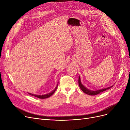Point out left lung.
I'll list each match as a JSON object with an SVG mask.
<instances>
[{
    "mask_svg": "<svg viewBox=\"0 0 130 130\" xmlns=\"http://www.w3.org/2000/svg\"><path fill=\"white\" fill-rule=\"evenodd\" d=\"M78 85H79V87L80 88V89L82 90V91L84 93H85V94H87L88 95H97V94L100 93L101 92L105 91L109 89V88H110L113 87V86H111L110 87L105 88H104V89H101V90H97V91H91V90H88L87 88H86L81 83L80 78L79 76V78H78Z\"/></svg>",
    "mask_w": 130,
    "mask_h": 130,
    "instance_id": "1",
    "label": "left lung"
}]
</instances>
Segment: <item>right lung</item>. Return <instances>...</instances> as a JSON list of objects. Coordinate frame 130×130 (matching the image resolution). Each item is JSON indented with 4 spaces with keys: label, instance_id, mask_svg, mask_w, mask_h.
Instances as JSON below:
<instances>
[{
    "label": "right lung",
    "instance_id": "obj_1",
    "mask_svg": "<svg viewBox=\"0 0 130 130\" xmlns=\"http://www.w3.org/2000/svg\"><path fill=\"white\" fill-rule=\"evenodd\" d=\"M57 86H58V84L57 85V86L55 87V89L54 90H53L52 92H51V93H48V94H47L42 95H35V94H33L29 93H28V94H29V95H31V96H35V97L38 98V99H46V98H48L50 97V96H51V95H52L54 93V92H55L56 90L57 89Z\"/></svg>",
    "mask_w": 130,
    "mask_h": 130
}]
</instances>
